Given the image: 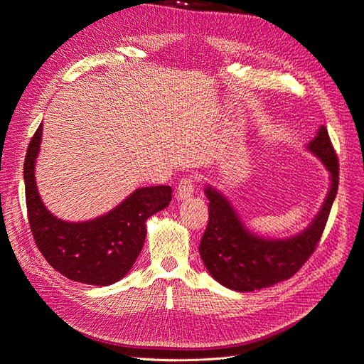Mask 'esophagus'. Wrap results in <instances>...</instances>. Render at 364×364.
Listing matches in <instances>:
<instances>
[{"label":"esophagus","instance_id":"1","mask_svg":"<svg viewBox=\"0 0 364 364\" xmlns=\"http://www.w3.org/2000/svg\"><path fill=\"white\" fill-rule=\"evenodd\" d=\"M193 192H195L193 177H183L177 186V192H175V196H177L178 201H184V199H191Z\"/></svg>","mask_w":364,"mask_h":364}]
</instances>
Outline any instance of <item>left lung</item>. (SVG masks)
Here are the masks:
<instances>
[{
	"label": "left lung",
	"mask_w": 364,
	"mask_h": 364,
	"mask_svg": "<svg viewBox=\"0 0 364 364\" xmlns=\"http://www.w3.org/2000/svg\"><path fill=\"white\" fill-rule=\"evenodd\" d=\"M331 173V189L319 215L307 230L284 240L254 236L243 227L227 199L207 187L208 224L199 243V254L210 272L222 286L237 291H252L274 286L295 275L316 251L338 187V160L328 136L321 127L318 136L309 144Z\"/></svg>",
	"instance_id": "1"
}]
</instances>
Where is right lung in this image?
I'll return each mask as SVG.
<instances>
[{
	"mask_svg": "<svg viewBox=\"0 0 364 364\" xmlns=\"http://www.w3.org/2000/svg\"><path fill=\"white\" fill-rule=\"evenodd\" d=\"M42 124L24 161L26 203L33 239L55 271L78 283L109 286L127 275L146 236L145 222L171 203V186L140 187L112 212L89 222H66L45 208L34 181Z\"/></svg>",
	"mask_w": 364,
	"mask_h": 364,
	"instance_id": "add662e5",
	"label": "right lung"
}]
</instances>
